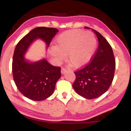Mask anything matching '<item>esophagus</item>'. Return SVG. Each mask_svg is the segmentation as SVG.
Segmentation results:
<instances>
[{
    "label": "esophagus",
    "instance_id": "obj_1",
    "mask_svg": "<svg viewBox=\"0 0 131 131\" xmlns=\"http://www.w3.org/2000/svg\"><path fill=\"white\" fill-rule=\"evenodd\" d=\"M66 72V70L65 68H62L61 69V73L62 74H65V72Z\"/></svg>",
    "mask_w": 131,
    "mask_h": 131
}]
</instances>
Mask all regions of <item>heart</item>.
<instances>
[{
    "label": "heart",
    "mask_w": 131,
    "mask_h": 131,
    "mask_svg": "<svg viewBox=\"0 0 131 131\" xmlns=\"http://www.w3.org/2000/svg\"><path fill=\"white\" fill-rule=\"evenodd\" d=\"M96 47V40L92 33L76 29L66 31L55 40V47L50 53L58 62L66 55L67 60L76 68L84 67L92 59Z\"/></svg>",
    "instance_id": "obj_1"
}]
</instances>
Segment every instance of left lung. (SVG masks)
Masks as SVG:
<instances>
[{
    "label": "left lung",
    "instance_id": "left-lung-1",
    "mask_svg": "<svg viewBox=\"0 0 131 131\" xmlns=\"http://www.w3.org/2000/svg\"><path fill=\"white\" fill-rule=\"evenodd\" d=\"M92 30L99 41L96 54L91 62L74 72L76 78L72 85L77 94L88 99L96 98L107 91L112 83L116 68L111 46L101 34Z\"/></svg>",
    "mask_w": 131,
    "mask_h": 131
}]
</instances>
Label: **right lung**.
I'll use <instances>...</instances> for the list:
<instances>
[{
    "mask_svg": "<svg viewBox=\"0 0 131 131\" xmlns=\"http://www.w3.org/2000/svg\"><path fill=\"white\" fill-rule=\"evenodd\" d=\"M58 32L54 28H36L15 47L12 63L13 79L21 94L32 101H43L53 94L57 81L61 76V68L51 65L45 58L30 62L25 58V55L33 42L37 39L43 40L47 48Z\"/></svg>",
    "mask_w": 131,
    "mask_h": 131,
    "instance_id": "add662e5",
    "label": "right lung"
}]
</instances>
